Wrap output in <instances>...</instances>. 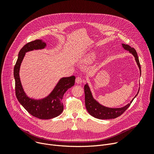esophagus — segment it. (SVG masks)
I'll list each match as a JSON object with an SVG mask.
<instances>
[{
    "label": "esophagus",
    "instance_id": "1",
    "mask_svg": "<svg viewBox=\"0 0 154 154\" xmlns=\"http://www.w3.org/2000/svg\"><path fill=\"white\" fill-rule=\"evenodd\" d=\"M83 82V80L81 77H77L75 79V82L77 84H81Z\"/></svg>",
    "mask_w": 154,
    "mask_h": 154
}]
</instances>
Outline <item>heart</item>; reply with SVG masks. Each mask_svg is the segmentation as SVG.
Listing matches in <instances>:
<instances>
[{"instance_id": "obj_1", "label": "heart", "mask_w": 154, "mask_h": 154, "mask_svg": "<svg viewBox=\"0 0 154 154\" xmlns=\"http://www.w3.org/2000/svg\"><path fill=\"white\" fill-rule=\"evenodd\" d=\"M96 54L94 52H91L84 55L80 60L85 63H91L94 60Z\"/></svg>"}]
</instances>
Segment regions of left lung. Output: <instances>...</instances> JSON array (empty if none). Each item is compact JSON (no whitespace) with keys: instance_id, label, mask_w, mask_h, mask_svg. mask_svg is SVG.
Masks as SVG:
<instances>
[{"instance_id":"obj_1","label":"left lung","mask_w":154,"mask_h":154,"mask_svg":"<svg viewBox=\"0 0 154 154\" xmlns=\"http://www.w3.org/2000/svg\"><path fill=\"white\" fill-rule=\"evenodd\" d=\"M122 47L125 50L128 51L132 54L135 57V62H137V66H138L140 70V74L141 75V67L139 60L138 55H137L136 51L134 48L129 46L128 45L122 44ZM140 87L137 92L136 95L132 99V100L130 102V103H127L126 106L120 107V108H111L106 106H104L101 103H100L92 95L91 92V88L88 85V83H86L84 85V92H85V107L87 112L89 113V114L93 116L95 118L99 119H115L118 117L119 116L122 115L123 113L128 108L130 105L134 100V99L136 97L137 95H138L139 92Z\"/></svg>"}]
</instances>
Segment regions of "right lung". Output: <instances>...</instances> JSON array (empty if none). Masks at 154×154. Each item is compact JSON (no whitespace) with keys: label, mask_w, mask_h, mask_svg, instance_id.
<instances>
[{"label":"right lung","mask_w":154,"mask_h":154,"mask_svg":"<svg viewBox=\"0 0 154 154\" xmlns=\"http://www.w3.org/2000/svg\"><path fill=\"white\" fill-rule=\"evenodd\" d=\"M47 44L42 40H35L24 45L18 54V59L14 69L15 82V94L18 101L29 114L40 119H51L59 116L63 110L62 102L63 94L75 84V77H62L57 83L53 90L48 95L41 99L29 97L24 91L20 79V68L26 53L34 50L45 48Z\"/></svg>","instance_id":"add662e5"}]
</instances>
